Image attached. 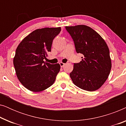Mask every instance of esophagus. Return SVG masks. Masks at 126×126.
<instances>
[{
  "instance_id": "34e87169",
  "label": "esophagus",
  "mask_w": 126,
  "mask_h": 126,
  "mask_svg": "<svg viewBox=\"0 0 126 126\" xmlns=\"http://www.w3.org/2000/svg\"><path fill=\"white\" fill-rule=\"evenodd\" d=\"M60 66H61V67H63L65 65V63L61 62V63H60Z\"/></svg>"
}]
</instances>
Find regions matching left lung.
<instances>
[{"label": "left lung", "mask_w": 126, "mask_h": 126, "mask_svg": "<svg viewBox=\"0 0 126 126\" xmlns=\"http://www.w3.org/2000/svg\"><path fill=\"white\" fill-rule=\"evenodd\" d=\"M77 53L83 54L79 63H75L70 73L72 81L84 90L100 88L108 79L111 69L110 50L103 38L86 25L66 26Z\"/></svg>", "instance_id": "1"}]
</instances>
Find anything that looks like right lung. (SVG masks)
<instances>
[{
	"instance_id": "right-lung-1",
	"label": "right lung",
	"mask_w": 126,
	"mask_h": 126,
	"mask_svg": "<svg viewBox=\"0 0 126 126\" xmlns=\"http://www.w3.org/2000/svg\"><path fill=\"white\" fill-rule=\"evenodd\" d=\"M61 30V27L37 29L17 47L14 66L18 80L29 90L41 92L52 85L56 80L60 64H50L44 60L51 51L53 39Z\"/></svg>"
}]
</instances>
